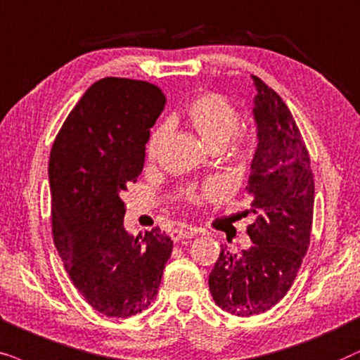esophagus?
<instances>
[{"instance_id": "obj_1", "label": "esophagus", "mask_w": 360, "mask_h": 360, "mask_svg": "<svg viewBox=\"0 0 360 360\" xmlns=\"http://www.w3.org/2000/svg\"><path fill=\"white\" fill-rule=\"evenodd\" d=\"M194 236H195V230L191 229V227H188V229H174L171 232V238L174 242L183 240V238H191V237H194Z\"/></svg>"}]
</instances>
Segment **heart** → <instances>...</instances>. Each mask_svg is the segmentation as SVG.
<instances>
[{
	"label": "heart",
	"mask_w": 360,
	"mask_h": 360,
	"mask_svg": "<svg viewBox=\"0 0 360 360\" xmlns=\"http://www.w3.org/2000/svg\"><path fill=\"white\" fill-rule=\"evenodd\" d=\"M186 122L198 133L200 140L210 151H220L232 138V146L229 148L230 156L237 161H245L253 150V135L243 128H238V112L227 98L219 94H202L191 100L184 112ZM167 138V127L156 128L148 141L146 156L150 161L158 160ZM222 194L219 184H210L199 191H189L186 194L189 204L200 205L207 200L217 199Z\"/></svg>",
	"instance_id": "1"
}]
</instances>
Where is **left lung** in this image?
Segmentation results:
<instances>
[{
  "mask_svg": "<svg viewBox=\"0 0 360 360\" xmlns=\"http://www.w3.org/2000/svg\"><path fill=\"white\" fill-rule=\"evenodd\" d=\"M258 145L247 193L255 222L253 242L240 255L222 247L209 275L215 304L230 314L265 313L288 293L309 247L314 179L309 153L290 108L275 90L252 75Z\"/></svg>",
  "mask_w": 360,
  "mask_h": 360,
  "instance_id": "left-lung-1",
  "label": "left lung"
}]
</instances>
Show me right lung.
Wrapping results in <instances>:
<instances>
[{"label":"right lung","instance_id":"right-lung-1","mask_svg":"<svg viewBox=\"0 0 360 360\" xmlns=\"http://www.w3.org/2000/svg\"><path fill=\"white\" fill-rule=\"evenodd\" d=\"M165 103L156 85L107 77L72 108L51 150L54 245L79 293L110 318L153 303L172 252L160 227L138 237L123 227L122 198L141 174Z\"/></svg>","mask_w":360,"mask_h":360}]
</instances>
